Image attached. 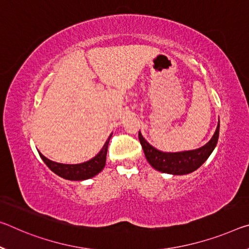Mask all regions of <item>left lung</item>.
Instances as JSON below:
<instances>
[{"instance_id": "8db88e82", "label": "left lung", "mask_w": 249, "mask_h": 249, "mask_svg": "<svg viewBox=\"0 0 249 249\" xmlns=\"http://www.w3.org/2000/svg\"><path fill=\"white\" fill-rule=\"evenodd\" d=\"M219 136V120L218 125L208 143L202 147L193 149V151H184L176 153L161 152L154 147L146 141L141 132L139 139L145 154L146 160L153 168L161 173L172 175H186L196 171L206 161L211 154L214 151Z\"/></svg>"}]
</instances>
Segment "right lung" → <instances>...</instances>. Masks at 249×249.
Here are the masks:
<instances>
[{"instance_id":"right-lung-1","label":"right lung","mask_w":249,"mask_h":249,"mask_svg":"<svg viewBox=\"0 0 249 249\" xmlns=\"http://www.w3.org/2000/svg\"><path fill=\"white\" fill-rule=\"evenodd\" d=\"M110 137H112V134L109 135L108 140L105 142L103 148L98 152L95 157L81 164L56 163V161L46 159L41 153L38 154L43 161L46 164V166L56 175L69 180H85L92 178V177L96 176L98 173L103 171L106 163V154H107V147Z\"/></svg>"}]
</instances>
